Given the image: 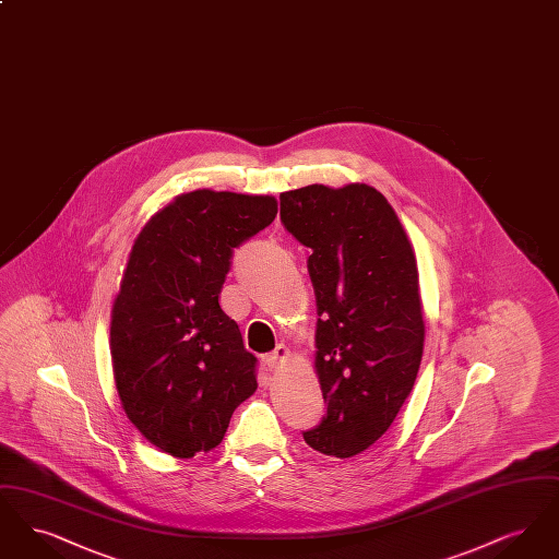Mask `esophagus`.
Returning a JSON list of instances; mask_svg holds the SVG:
<instances>
[{"label": "esophagus", "mask_w": 559, "mask_h": 559, "mask_svg": "<svg viewBox=\"0 0 559 559\" xmlns=\"http://www.w3.org/2000/svg\"><path fill=\"white\" fill-rule=\"evenodd\" d=\"M287 360H289V347L287 346H276L274 352H270V354L264 356V362H266L270 369H278V367H283Z\"/></svg>", "instance_id": "34e87169"}]
</instances>
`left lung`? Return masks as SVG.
I'll list each match as a JSON object with an SVG mask.
<instances>
[{"label": "left lung", "mask_w": 559, "mask_h": 559, "mask_svg": "<svg viewBox=\"0 0 559 559\" xmlns=\"http://www.w3.org/2000/svg\"><path fill=\"white\" fill-rule=\"evenodd\" d=\"M281 219L312 251L314 369L326 417L304 440L347 459L390 429L417 379L426 322L415 249L388 199L360 182L287 190Z\"/></svg>", "instance_id": "1"}]
</instances>
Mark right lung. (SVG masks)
I'll return each mask as SVG.
<instances>
[{
    "instance_id": "right-lung-1",
    "label": "right lung",
    "mask_w": 559,
    "mask_h": 559,
    "mask_svg": "<svg viewBox=\"0 0 559 559\" xmlns=\"http://www.w3.org/2000/svg\"><path fill=\"white\" fill-rule=\"evenodd\" d=\"M270 194L199 188L178 194L135 237L110 312L121 406L176 459L215 449L258 390V358L219 308L233 249L276 217Z\"/></svg>"
}]
</instances>
